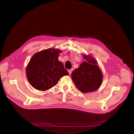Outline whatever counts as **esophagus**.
Listing matches in <instances>:
<instances>
[{"mask_svg":"<svg viewBox=\"0 0 134 134\" xmlns=\"http://www.w3.org/2000/svg\"><path fill=\"white\" fill-rule=\"evenodd\" d=\"M72 71V69H69V70H68V72H69V73L70 75H71Z\"/></svg>","mask_w":134,"mask_h":134,"instance_id":"obj_1","label":"esophagus"}]
</instances>
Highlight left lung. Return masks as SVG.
Wrapping results in <instances>:
<instances>
[{
    "label": "left lung",
    "mask_w": 134,
    "mask_h": 134,
    "mask_svg": "<svg viewBox=\"0 0 134 134\" xmlns=\"http://www.w3.org/2000/svg\"><path fill=\"white\" fill-rule=\"evenodd\" d=\"M87 62L80 64L78 68L72 71L71 79L75 86L83 93L95 91L100 87L102 83L103 75L97 65L94 58L90 55H83Z\"/></svg>",
    "instance_id": "left-lung-1"
}]
</instances>
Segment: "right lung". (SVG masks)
<instances>
[{"mask_svg":"<svg viewBox=\"0 0 134 134\" xmlns=\"http://www.w3.org/2000/svg\"><path fill=\"white\" fill-rule=\"evenodd\" d=\"M60 50L48 48L36 53L26 67V75L31 86L38 91H47L58 84L60 78L68 75L58 60Z\"/></svg>","mask_w":134,"mask_h":134,"instance_id":"obj_1","label":"right lung"}]
</instances>
